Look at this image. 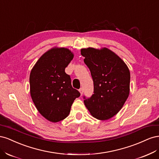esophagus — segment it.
I'll list each match as a JSON object with an SVG mask.
<instances>
[{"label": "esophagus", "mask_w": 159, "mask_h": 159, "mask_svg": "<svg viewBox=\"0 0 159 159\" xmlns=\"http://www.w3.org/2000/svg\"><path fill=\"white\" fill-rule=\"evenodd\" d=\"M79 91H80V92L81 95H82L83 93H84V89H83V88H80V89H79Z\"/></svg>", "instance_id": "esophagus-1"}]
</instances>
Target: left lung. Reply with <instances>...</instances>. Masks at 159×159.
I'll list each match as a JSON object with an SVG mask.
<instances>
[{"label":"left lung","mask_w":159,"mask_h":159,"mask_svg":"<svg viewBox=\"0 0 159 159\" xmlns=\"http://www.w3.org/2000/svg\"><path fill=\"white\" fill-rule=\"evenodd\" d=\"M93 81V94L84 96L85 107L99 120L116 115L126 102L130 90V71L125 63L106 48L81 50Z\"/></svg>","instance_id":"1"}]
</instances>
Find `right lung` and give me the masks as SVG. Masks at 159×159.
Returning <instances> with one entry per match:
<instances>
[{"mask_svg":"<svg viewBox=\"0 0 159 159\" xmlns=\"http://www.w3.org/2000/svg\"><path fill=\"white\" fill-rule=\"evenodd\" d=\"M73 57L68 48H54L44 53L31 70V98L39 113L51 122L68 117L72 103L80 96L65 72Z\"/></svg>","mask_w":159,"mask_h":159,"instance_id":"1","label":"right lung"}]
</instances>
